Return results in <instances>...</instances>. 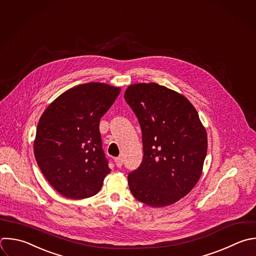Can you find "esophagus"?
<instances>
[{
    "mask_svg": "<svg viewBox=\"0 0 256 256\" xmlns=\"http://www.w3.org/2000/svg\"><path fill=\"white\" fill-rule=\"evenodd\" d=\"M115 163H116L117 167L120 168V167L123 165V158H122V157H117V158H115Z\"/></svg>",
    "mask_w": 256,
    "mask_h": 256,
    "instance_id": "1",
    "label": "esophagus"
}]
</instances>
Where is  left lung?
<instances>
[{
    "mask_svg": "<svg viewBox=\"0 0 256 256\" xmlns=\"http://www.w3.org/2000/svg\"><path fill=\"white\" fill-rule=\"evenodd\" d=\"M125 101L142 132L143 159L128 174L133 196L152 207L170 205L198 182L207 153V135L192 104L156 83L127 88Z\"/></svg>",
    "mask_w": 256,
    "mask_h": 256,
    "instance_id": "obj_1",
    "label": "left lung"
}]
</instances>
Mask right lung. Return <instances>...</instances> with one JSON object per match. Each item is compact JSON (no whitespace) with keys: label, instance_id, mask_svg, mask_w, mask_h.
Instances as JSON below:
<instances>
[{"label":"right lung","instance_id":"1","mask_svg":"<svg viewBox=\"0 0 256 256\" xmlns=\"http://www.w3.org/2000/svg\"><path fill=\"white\" fill-rule=\"evenodd\" d=\"M120 91L102 83L78 85L60 95L41 116L35 158L48 182L63 196L91 197L110 173L99 123Z\"/></svg>","mask_w":256,"mask_h":256}]
</instances>
